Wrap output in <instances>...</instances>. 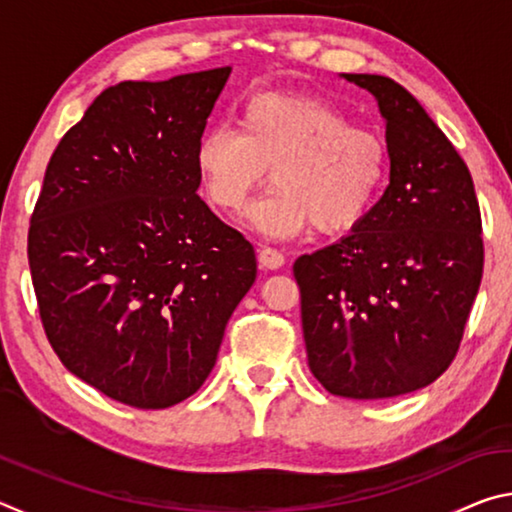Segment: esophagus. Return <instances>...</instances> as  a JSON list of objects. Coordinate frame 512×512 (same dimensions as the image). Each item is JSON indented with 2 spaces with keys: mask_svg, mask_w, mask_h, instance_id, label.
<instances>
[{
  "mask_svg": "<svg viewBox=\"0 0 512 512\" xmlns=\"http://www.w3.org/2000/svg\"><path fill=\"white\" fill-rule=\"evenodd\" d=\"M257 259H259V264H262L264 268H271V271L284 266V255L280 253V250H275L271 246L259 248L257 250Z\"/></svg>",
  "mask_w": 512,
  "mask_h": 512,
  "instance_id": "esophagus-1",
  "label": "esophagus"
}]
</instances>
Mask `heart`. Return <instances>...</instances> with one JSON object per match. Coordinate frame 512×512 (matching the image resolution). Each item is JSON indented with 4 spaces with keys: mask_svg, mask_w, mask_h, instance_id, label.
<instances>
[{
    "mask_svg": "<svg viewBox=\"0 0 512 512\" xmlns=\"http://www.w3.org/2000/svg\"><path fill=\"white\" fill-rule=\"evenodd\" d=\"M194 164L221 214L244 212L271 169L275 189L250 212L253 228L280 239L311 225L339 235L366 219L384 189L388 146L323 99L264 92L244 103L235 128L216 126L198 140Z\"/></svg>",
    "mask_w": 512,
    "mask_h": 512,
    "instance_id": "heart-1",
    "label": "heart"
}]
</instances>
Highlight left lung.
<instances>
[{"label": "left lung", "instance_id": "1", "mask_svg": "<svg viewBox=\"0 0 512 512\" xmlns=\"http://www.w3.org/2000/svg\"><path fill=\"white\" fill-rule=\"evenodd\" d=\"M377 99L391 176L350 235L293 264L314 377L350 400H386L454 361L483 275L470 169L418 99L379 74H341Z\"/></svg>", "mask_w": 512, "mask_h": 512}]
</instances>
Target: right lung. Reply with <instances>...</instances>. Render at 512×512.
<instances>
[{
	"instance_id": "1",
	"label": "right lung",
	"mask_w": 512,
	"mask_h": 512,
	"mask_svg": "<svg viewBox=\"0 0 512 512\" xmlns=\"http://www.w3.org/2000/svg\"><path fill=\"white\" fill-rule=\"evenodd\" d=\"M230 72L103 90L56 146L31 216L51 348L135 409H167L203 386L257 277L250 241L196 194L194 151Z\"/></svg>"
}]
</instances>
